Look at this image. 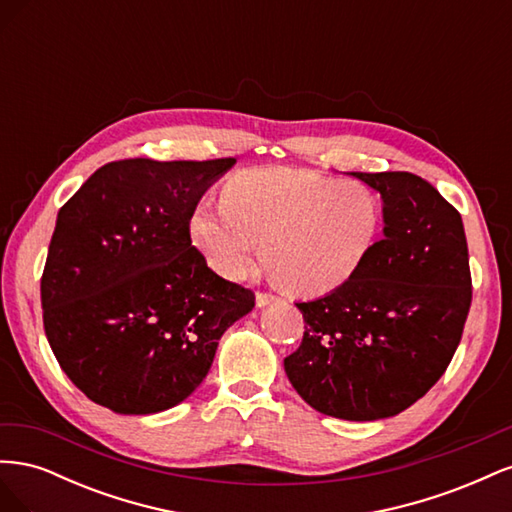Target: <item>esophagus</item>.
Masks as SVG:
<instances>
[{"mask_svg": "<svg viewBox=\"0 0 512 512\" xmlns=\"http://www.w3.org/2000/svg\"><path fill=\"white\" fill-rule=\"evenodd\" d=\"M275 301H277V297H273V294H269V292H256V305L258 307H267Z\"/></svg>", "mask_w": 512, "mask_h": 512, "instance_id": "esophagus-1", "label": "esophagus"}]
</instances>
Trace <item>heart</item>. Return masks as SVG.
<instances>
[{
	"label": "heart",
	"instance_id": "obj_1",
	"mask_svg": "<svg viewBox=\"0 0 512 512\" xmlns=\"http://www.w3.org/2000/svg\"><path fill=\"white\" fill-rule=\"evenodd\" d=\"M382 224V200L369 185L277 166L232 177L222 203H198L190 237L226 280L243 277L260 252L277 284L322 297L363 269Z\"/></svg>",
	"mask_w": 512,
	"mask_h": 512
}]
</instances>
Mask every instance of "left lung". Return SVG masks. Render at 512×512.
<instances>
[{
  "label": "left lung",
  "mask_w": 512,
  "mask_h": 512,
  "mask_svg": "<svg viewBox=\"0 0 512 512\" xmlns=\"http://www.w3.org/2000/svg\"><path fill=\"white\" fill-rule=\"evenodd\" d=\"M380 192L382 239L335 292L297 303L301 346L284 359L314 410L378 421L410 408L440 380L472 303L459 211L412 173H350Z\"/></svg>",
  "instance_id": "1"
}]
</instances>
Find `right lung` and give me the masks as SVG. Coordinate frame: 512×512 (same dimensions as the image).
Instances as JSON below:
<instances>
[{
    "label": "right lung",
    "instance_id": "1",
    "mask_svg": "<svg viewBox=\"0 0 512 512\" xmlns=\"http://www.w3.org/2000/svg\"><path fill=\"white\" fill-rule=\"evenodd\" d=\"M235 158L104 164L59 209L40 282L44 333L66 376L117 414L190 397L254 292L192 245L198 200Z\"/></svg>",
    "mask_w": 512,
    "mask_h": 512
}]
</instances>
